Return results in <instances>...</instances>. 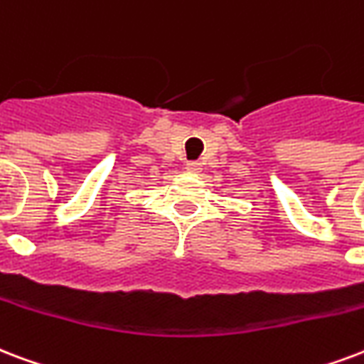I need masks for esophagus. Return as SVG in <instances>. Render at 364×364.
Wrapping results in <instances>:
<instances>
[{
	"instance_id": "34e87169",
	"label": "esophagus",
	"mask_w": 364,
	"mask_h": 364,
	"mask_svg": "<svg viewBox=\"0 0 364 364\" xmlns=\"http://www.w3.org/2000/svg\"><path fill=\"white\" fill-rule=\"evenodd\" d=\"M202 170V166L198 162H188L187 164V171L188 173H198Z\"/></svg>"
}]
</instances>
